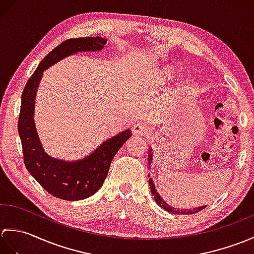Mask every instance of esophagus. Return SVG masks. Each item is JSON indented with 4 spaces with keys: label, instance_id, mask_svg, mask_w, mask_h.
Segmentation results:
<instances>
[{
    "label": "esophagus",
    "instance_id": "1",
    "mask_svg": "<svg viewBox=\"0 0 254 254\" xmlns=\"http://www.w3.org/2000/svg\"><path fill=\"white\" fill-rule=\"evenodd\" d=\"M132 131L134 134H135V135H138V136H145L150 132L149 127H147V124H145V123L135 124V126L133 127Z\"/></svg>",
    "mask_w": 254,
    "mask_h": 254
}]
</instances>
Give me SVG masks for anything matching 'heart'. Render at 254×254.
Instances as JSON below:
<instances>
[{"instance_id": "obj_1", "label": "heart", "mask_w": 254, "mask_h": 254, "mask_svg": "<svg viewBox=\"0 0 254 254\" xmlns=\"http://www.w3.org/2000/svg\"><path fill=\"white\" fill-rule=\"evenodd\" d=\"M172 74H174V71H172V69H170V68H166L164 71V75L166 77H170Z\"/></svg>"}]
</instances>
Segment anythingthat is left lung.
Instances as JSON below:
<instances>
[{
	"label": "left lung",
	"instance_id": "1",
	"mask_svg": "<svg viewBox=\"0 0 254 254\" xmlns=\"http://www.w3.org/2000/svg\"><path fill=\"white\" fill-rule=\"evenodd\" d=\"M152 153H153V149L149 147L148 148V165L149 166H150V163H152V160H153V154ZM148 177H150V176H148ZM148 183H149V187H150V192H152V194L154 195L155 201L157 202V204L159 205L160 207H163L165 210H167V212L172 213V214H177V215H180V214H183V215H185V214H194V213H197V212H199V210H202L203 208L206 207V205H203V206H199V207L190 208V209L171 207L170 205L167 204L164 201V198L161 197L159 194L157 193V190H156V188H155V185H154V182L152 180V178H149Z\"/></svg>",
	"mask_w": 254,
	"mask_h": 254
}]
</instances>
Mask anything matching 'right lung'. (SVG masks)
<instances>
[{
	"label": "right lung",
	"instance_id": "add662e5",
	"mask_svg": "<svg viewBox=\"0 0 254 254\" xmlns=\"http://www.w3.org/2000/svg\"><path fill=\"white\" fill-rule=\"evenodd\" d=\"M107 39L101 37L74 38L63 41L44 58L27 82L21 95L18 134L26 169L51 195L65 201H78L93 195L104 183L118 150L131 137L130 128L102 143L80 160L66 161L48 155L38 136L34 112L38 86L44 71L62 59L77 52L100 51Z\"/></svg>",
	"mask_w": 254,
	"mask_h": 254
}]
</instances>
